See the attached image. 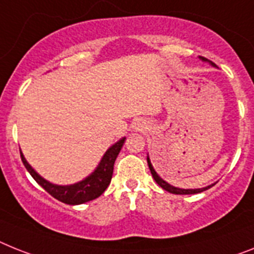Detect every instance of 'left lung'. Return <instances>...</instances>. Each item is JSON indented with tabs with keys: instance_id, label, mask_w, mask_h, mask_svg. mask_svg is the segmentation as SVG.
I'll return each mask as SVG.
<instances>
[{
	"instance_id": "left-lung-1",
	"label": "left lung",
	"mask_w": 254,
	"mask_h": 254,
	"mask_svg": "<svg viewBox=\"0 0 254 254\" xmlns=\"http://www.w3.org/2000/svg\"><path fill=\"white\" fill-rule=\"evenodd\" d=\"M201 59H203V61L208 62V59L203 58V57H201ZM209 62H210V61H209ZM210 63H212V64L214 65V63H213V62H210ZM147 163H148V168H150L151 174H152L153 180L156 181V183H157V185H159L160 187H163V189L165 190V191H168V192H170V193H176V195H192V193L203 192V191H205V190L210 189V187L213 186V185H212V186L204 187V189H196V190H182V189H177V187L170 186L169 183H167V182H165V181H163V180H161V178H160L159 176H157V173H156V172H155V169H153L152 164H151V161H150V159H148V157H147Z\"/></svg>"
}]
</instances>
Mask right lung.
Wrapping results in <instances>:
<instances>
[{"mask_svg":"<svg viewBox=\"0 0 254 254\" xmlns=\"http://www.w3.org/2000/svg\"><path fill=\"white\" fill-rule=\"evenodd\" d=\"M124 142H125V138H121L114 146L110 147V150L104 153L103 159H102L99 167L97 168L94 173L87 177V178H85L84 181L74 183V185H71V186H57V185H53V183L45 181L25 161L22 152H20V157H22L24 167L27 168L29 174L33 177V180L46 192L50 193L53 197H55V199L62 201V203L69 204V205H77V204L86 203V201L97 199L106 191V189H107L111 182V178H112V173H114L115 160H116L117 155L120 152Z\"/></svg>","mask_w":254,"mask_h":254,"instance_id":"right-lung-1","label":"right lung"}]
</instances>
